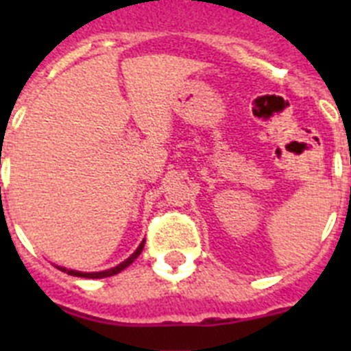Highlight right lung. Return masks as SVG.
Wrapping results in <instances>:
<instances>
[{
	"mask_svg": "<svg viewBox=\"0 0 351 351\" xmlns=\"http://www.w3.org/2000/svg\"><path fill=\"white\" fill-rule=\"evenodd\" d=\"M144 243H145V239H144V241H142L141 246H138L137 250H135V253H133V255L130 256V258H126L125 262H121L119 265H116V267L107 269V271H101V272H79V271H71V269H66V267H60V265H56V267L60 269V271L66 272V274H70V276H77V278H89V280H100V278H108V276L117 274V272H121V271H123V269L128 267L130 263H132L133 260L137 258V256L142 253V250H144Z\"/></svg>",
	"mask_w": 351,
	"mask_h": 351,
	"instance_id": "add662e5",
	"label": "right lung"
}]
</instances>
